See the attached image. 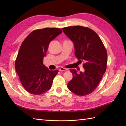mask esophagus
Returning a JSON list of instances; mask_svg holds the SVG:
<instances>
[{"instance_id": "34e87169", "label": "esophagus", "mask_w": 126, "mask_h": 126, "mask_svg": "<svg viewBox=\"0 0 126 126\" xmlns=\"http://www.w3.org/2000/svg\"><path fill=\"white\" fill-rule=\"evenodd\" d=\"M66 70H67V69H66V68H63V67L60 68V69H59V70H60V71H66Z\"/></svg>"}]
</instances>
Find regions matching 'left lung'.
I'll return each mask as SVG.
<instances>
[{
    "mask_svg": "<svg viewBox=\"0 0 126 126\" xmlns=\"http://www.w3.org/2000/svg\"><path fill=\"white\" fill-rule=\"evenodd\" d=\"M62 30L74 43L76 57L79 61L84 62L83 73L77 74L75 69H70L73 77L68 83V88L77 95L89 94L97 87L106 72L107 63L106 48L98 34L89 28L74 26Z\"/></svg>",
    "mask_w": 126,
    "mask_h": 126,
    "instance_id": "left-lung-1",
    "label": "left lung"
}]
</instances>
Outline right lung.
Returning <instances> with one entry per match:
<instances>
[{
	"label": "right lung",
	"instance_id": "add662e5",
	"mask_svg": "<svg viewBox=\"0 0 126 126\" xmlns=\"http://www.w3.org/2000/svg\"><path fill=\"white\" fill-rule=\"evenodd\" d=\"M62 32L58 28L34 30L22 43L15 62V68L28 92L41 95L49 90L58 70H50L43 64L50 42Z\"/></svg>",
	"mask_w": 126,
	"mask_h": 126
}]
</instances>
